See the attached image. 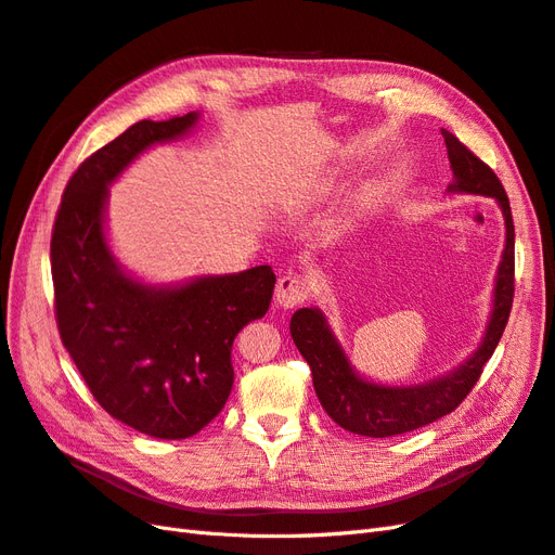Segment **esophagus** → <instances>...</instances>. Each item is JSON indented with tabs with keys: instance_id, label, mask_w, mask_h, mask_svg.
<instances>
[{
	"instance_id": "1",
	"label": "esophagus",
	"mask_w": 555,
	"mask_h": 555,
	"mask_svg": "<svg viewBox=\"0 0 555 555\" xmlns=\"http://www.w3.org/2000/svg\"><path fill=\"white\" fill-rule=\"evenodd\" d=\"M309 297V283L307 279L297 276V274H286L281 276L276 283V305L283 309H293L297 305H302Z\"/></svg>"
}]
</instances>
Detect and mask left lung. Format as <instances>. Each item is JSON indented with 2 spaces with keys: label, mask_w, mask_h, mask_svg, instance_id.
Wrapping results in <instances>:
<instances>
[{
  "label": "left lung",
  "mask_w": 555,
  "mask_h": 555,
  "mask_svg": "<svg viewBox=\"0 0 555 555\" xmlns=\"http://www.w3.org/2000/svg\"><path fill=\"white\" fill-rule=\"evenodd\" d=\"M441 134H444L453 169L449 193L495 197L504 216L506 242L495 279L493 313H490L481 346L465 365L418 386H382L365 382L353 372L321 309H297L291 319L293 341L309 362L315 395H319L327 416L348 433L395 437L451 414L479 382L483 365L493 356L506 321H509L514 302V220L509 197H506L495 171L479 160L461 139L449 130H441Z\"/></svg>",
  "instance_id": "obj_1"
}]
</instances>
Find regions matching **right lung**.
<instances>
[{
	"label": "right lung",
	"instance_id": "right-lung-1",
	"mask_svg": "<svg viewBox=\"0 0 555 555\" xmlns=\"http://www.w3.org/2000/svg\"><path fill=\"white\" fill-rule=\"evenodd\" d=\"M197 114L139 120L92 153L69 179L51 236L60 339L92 398L157 439L197 435L225 406L240 330L262 319L276 276L269 264L199 276L173 288L128 276L104 236L108 183L139 153L177 139Z\"/></svg>",
	"mask_w": 555,
	"mask_h": 555
}]
</instances>
